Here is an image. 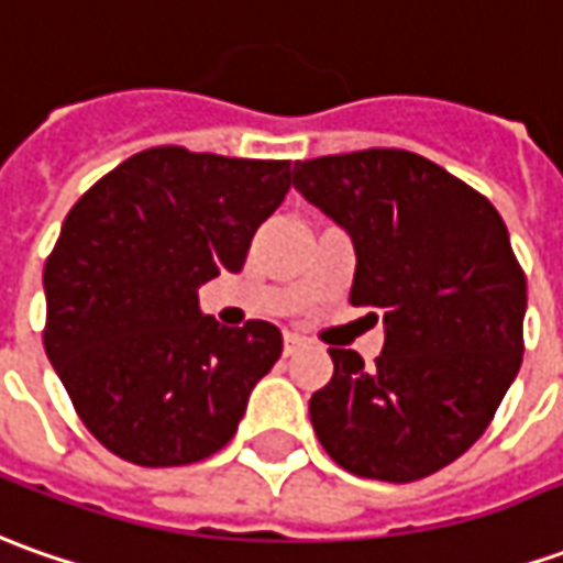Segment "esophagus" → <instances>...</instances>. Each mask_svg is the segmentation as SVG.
Masks as SVG:
<instances>
[{"instance_id": "34e87169", "label": "esophagus", "mask_w": 563, "mask_h": 563, "mask_svg": "<svg viewBox=\"0 0 563 563\" xmlns=\"http://www.w3.org/2000/svg\"><path fill=\"white\" fill-rule=\"evenodd\" d=\"M301 345H305V339L296 335V332H286V335H283V354H286V357H292Z\"/></svg>"}]
</instances>
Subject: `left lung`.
Returning <instances> with one entry per match:
<instances>
[{"mask_svg":"<svg viewBox=\"0 0 563 563\" xmlns=\"http://www.w3.org/2000/svg\"><path fill=\"white\" fill-rule=\"evenodd\" d=\"M292 185L351 236V305L385 327L376 366L330 347L332 378L308 404L317 438L361 477L441 472L487 431L521 369L527 280L503 218L410 151L305 159Z\"/></svg>","mask_w":563,"mask_h":563,"instance_id":"left-lung-1","label":"left lung"}]
</instances>
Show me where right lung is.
<instances>
[{"instance_id": "right-lung-1", "label": "right lung", "mask_w": 563, "mask_h": 563, "mask_svg": "<svg viewBox=\"0 0 563 563\" xmlns=\"http://www.w3.org/2000/svg\"><path fill=\"white\" fill-rule=\"evenodd\" d=\"M292 172L151 147L107 172L64 218L45 262V354L110 453L144 468L218 453L283 351L274 323L228 330L200 286L236 274Z\"/></svg>"}]
</instances>
